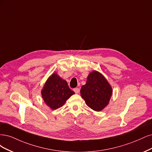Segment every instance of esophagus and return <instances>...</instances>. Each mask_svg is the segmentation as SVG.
I'll return each instance as SVG.
<instances>
[{
  "instance_id": "1",
  "label": "esophagus",
  "mask_w": 152,
  "mask_h": 152,
  "mask_svg": "<svg viewBox=\"0 0 152 152\" xmlns=\"http://www.w3.org/2000/svg\"><path fill=\"white\" fill-rule=\"evenodd\" d=\"M73 90H74V91L76 93V94H78V93L80 92V89L78 88H75L73 89Z\"/></svg>"
}]
</instances>
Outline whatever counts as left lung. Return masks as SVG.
<instances>
[{
    "instance_id": "1",
    "label": "left lung",
    "mask_w": 152,
    "mask_h": 152,
    "mask_svg": "<svg viewBox=\"0 0 152 152\" xmlns=\"http://www.w3.org/2000/svg\"><path fill=\"white\" fill-rule=\"evenodd\" d=\"M80 93L90 108L100 111L108 105L112 90L104 76L94 71L89 74L86 85L82 86Z\"/></svg>"
}]
</instances>
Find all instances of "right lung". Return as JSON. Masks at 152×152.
Wrapping results in <instances>:
<instances>
[{"label": "right lung", "instance_id": "obj_1", "mask_svg": "<svg viewBox=\"0 0 152 152\" xmlns=\"http://www.w3.org/2000/svg\"><path fill=\"white\" fill-rule=\"evenodd\" d=\"M75 94L68 86L66 81L56 73L50 76L42 90V95L45 104L52 109L60 108L66 101Z\"/></svg>", "mask_w": 152, "mask_h": 152}]
</instances>
